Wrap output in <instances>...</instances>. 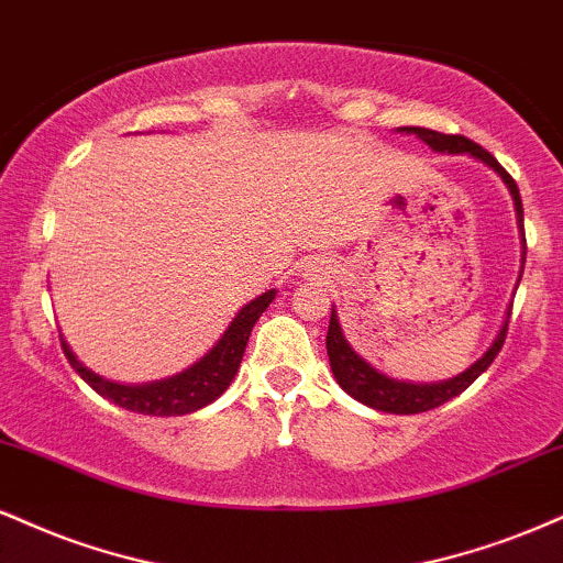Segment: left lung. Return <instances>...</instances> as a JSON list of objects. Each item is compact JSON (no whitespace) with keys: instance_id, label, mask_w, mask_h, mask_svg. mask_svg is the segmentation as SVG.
I'll use <instances>...</instances> for the list:
<instances>
[{"instance_id":"left-lung-1","label":"left lung","mask_w":563,"mask_h":563,"mask_svg":"<svg viewBox=\"0 0 563 563\" xmlns=\"http://www.w3.org/2000/svg\"><path fill=\"white\" fill-rule=\"evenodd\" d=\"M401 133H415L419 141H424V144L432 148V152L470 154V157H475L483 162V165L493 167V170L504 178L506 188H509V194L514 199V209H517L521 243H525V246H521L525 249V252H521V269H525L527 241H525V212H521V196H519L517 183H514L511 175L498 165V159L493 157L490 152H485L483 146L475 144V141L464 139V135H445V133L430 131V128H401ZM509 314H506L504 324H500L496 341L490 343V349H487L470 369H464L462 375L451 377V380H440V383L393 380V377L383 375L380 369L372 367L369 362H364V358L358 356L354 349H351V343L346 341V335H343V330H341V322H338L335 309L330 311V328H328V338H324V343H328L330 367H333L335 380L343 390L349 393L351 398H356V401H362L364 406H372V409H377V411H388V415H419V411H430V409H435V406L456 398L459 393H464L472 383L477 380L479 375H483L487 367H490L493 358L498 356V351L506 341Z\"/></svg>"}]
</instances>
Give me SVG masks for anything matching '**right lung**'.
Here are the masks:
<instances>
[{"label": "right lung", "instance_id": "add662e5", "mask_svg": "<svg viewBox=\"0 0 563 563\" xmlns=\"http://www.w3.org/2000/svg\"><path fill=\"white\" fill-rule=\"evenodd\" d=\"M277 290H267L260 299L249 301L235 320L230 322V328L222 333L220 341L214 343L212 351L191 364L188 369H183L180 375L167 377V380L146 383V385H123L104 380V377L84 367V362H78V356L73 354V349L63 341V351L70 362V367L78 372L84 380L91 385L107 401L123 406L135 415H152V417H178V415H191L196 409H205L207 404H212L214 398H220L228 390V385L233 383L235 372L241 367L243 351H246L249 335H252L256 320L262 317V311L269 307L275 299Z\"/></svg>", "mask_w": 563, "mask_h": 563}]
</instances>
